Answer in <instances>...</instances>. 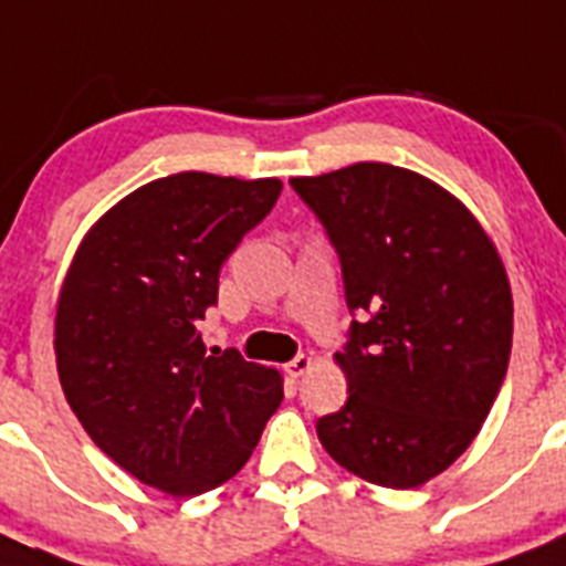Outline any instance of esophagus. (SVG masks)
Here are the masks:
<instances>
[{
    "mask_svg": "<svg viewBox=\"0 0 566 566\" xmlns=\"http://www.w3.org/2000/svg\"><path fill=\"white\" fill-rule=\"evenodd\" d=\"M312 365H314V359L308 357V354H297L292 363H286V374H289V377L297 379V377H303V374H306Z\"/></svg>",
    "mask_w": 566,
    "mask_h": 566,
    "instance_id": "1",
    "label": "esophagus"
}]
</instances>
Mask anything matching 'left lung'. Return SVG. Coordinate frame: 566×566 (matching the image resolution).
I'll use <instances>...</instances> for the list:
<instances>
[{"instance_id":"obj_1","label":"left lung","mask_w":566,"mask_h":566,"mask_svg":"<svg viewBox=\"0 0 566 566\" xmlns=\"http://www.w3.org/2000/svg\"><path fill=\"white\" fill-rule=\"evenodd\" d=\"M292 187L326 227L345 303L365 319L334 354L348 402L319 419V442L365 482L419 488L468 451L507 374L502 254L457 195L413 169L359 161Z\"/></svg>"}]
</instances>
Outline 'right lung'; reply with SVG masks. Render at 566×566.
Wrapping results in <instances>:
<instances>
[{
	"instance_id": "add662e5",
	"label": "right lung",
	"mask_w": 566,
	"mask_h": 566,
	"mask_svg": "<svg viewBox=\"0 0 566 566\" xmlns=\"http://www.w3.org/2000/svg\"><path fill=\"white\" fill-rule=\"evenodd\" d=\"M280 178L175 172L109 207L78 243L56 300L67 405L129 476L169 496L229 482L283 399L277 368L207 354L198 323Z\"/></svg>"
}]
</instances>
